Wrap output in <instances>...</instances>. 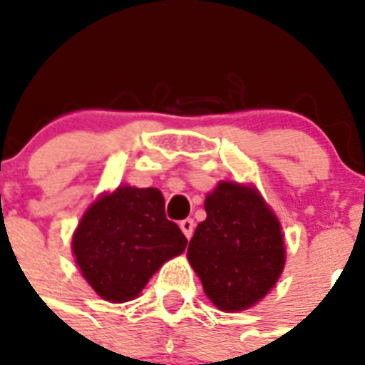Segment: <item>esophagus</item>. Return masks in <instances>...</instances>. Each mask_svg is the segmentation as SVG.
I'll return each instance as SVG.
<instances>
[{
    "mask_svg": "<svg viewBox=\"0 0 365 365\" xmlns=\"http://www.w3.org/2000/svg\"><path fill=\"white\" fill-rule=\"evenodd\" d=\"M180 227H182L183 235H185L187 239H191V237H193V231H195L193 220H183V222H180Z\"/></svg>",
    "mask_w": 365,
    "mask_h": 365,
    "instance_id": "esophagus-1",
    "label": "esophagus"
}]
</instances>
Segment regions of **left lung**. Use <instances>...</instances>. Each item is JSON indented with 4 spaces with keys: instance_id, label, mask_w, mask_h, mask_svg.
<instances>
[{
    "instance_id": "1",
    "label": "left lung",
    "mask_w": 365,
    "mask_h": 365,
    "mask_svg": "<svg viewBox=\"0 0 365 365\" xmlns=\"http://www.w3.org/2000/svg\"><path fill=\"white\" fill-rule=\"evenodd\" d=\"M205 210L189 242V263L217 309H248L284 269L280 223L255 189L231 182L206 197Z\"/></svg>"
}]
</instances>
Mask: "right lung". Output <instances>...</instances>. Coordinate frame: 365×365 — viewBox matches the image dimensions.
<instances>
[{"label":"right lung","mask_w":365,"mask_h":365,"mask_svg":"<svg viewBox=\"0 0 365 365\" xmlns=\"http://www.w3.org/2000/svg\"><path fill=\"white\" fill-rule=\"evenodd\" d=\"M185 246V235L166 220L165 199L153 187H119L100 197L73 235L83 277L113 303L134 299L153 272Z\"/></svg>","instance_id":"obj_1"}]
</instances>
